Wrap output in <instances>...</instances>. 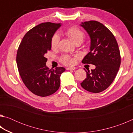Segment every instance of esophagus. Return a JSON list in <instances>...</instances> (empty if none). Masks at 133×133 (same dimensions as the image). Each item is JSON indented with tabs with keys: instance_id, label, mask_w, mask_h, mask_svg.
Wrapping results in <instances>:
<instances>
[{
	"instance_id": "1",
	"label": "esophagus",
	"mask_w": 133,
	"mask_h": 133,
	"mask_svg": "<svg viewBox=\"0 0 133 133\" xmlns=\"http://www.w3.org/2000/svg\"><path fill=\"white\" fill-rule=\"evenodd\" d=\"M76 68L75 67H67L66 69L67 70H75Z\"/></svg>"
}]
</instances>
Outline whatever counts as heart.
I'll return each instance as SVG.
<instances>
[{
    "mask_svg": "<svg viewBox=\"0 0 133 133\" xmlns=\"http://www.w3.org/2000/svg\"><path fill=\"white\" fill-rule=\"evenodd\" d=\"M64 34L68 36L73 42L75 43L77 42H83L85 36L84 33L76 27H70L64 31ZM59 36L58 35H54L51 39L50 45L51 48L55 49L57 48L58 42H59ZM61 62L64 65L71 66L75 64V60L73 57L68 55H64L60 58Z\"/></svg>",
    "mask_w": 133,
    "mask_h": 133,
    "instance_id": "b5f03b06",
    "label": "heart"
}]
</instances>
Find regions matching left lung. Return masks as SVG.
Returning a JSON list of instances; mask_svg holds the SVG:
<instances>
[{
	"label": "left lung",
	"mask_w": 133,
	"mask_h": 133,
	"mask_svg": "<svg viewBox=\"0 0 133 133\" xmlns=\"http://www.w3.org/2000/svg\"><path fill=\"white\" fill-rule=\"evenodd\" d=\"M80 26L91 40L90 52L82 63L96 66L91 71L84 69L87 77L80 84L87 91L98 93L108 88L115 78L121 63L120 50L114 36L102 23L90 21Z\"/></svg>",
	"instance_id": "1"
}]
</instances>
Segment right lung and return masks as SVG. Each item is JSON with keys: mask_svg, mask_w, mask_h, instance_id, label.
<instances>
[{"mask_svg": "<svg viewBox=\"0 0 133 133\" xmlns=\"http://www.w3.org/2000/svg\"><path fill=\"white\" fill-rule=\"evenodd\" d=\"M60 23L46 22L30 29L18 48L16 63L22 80L31 93L46 97L55 93L60 84V76L66 70L57 67L49 69L45 54L51 50V39Z\"/></svg>", "mask_w": 133, "mask_h": 133, "instance_id": "obj_1", "label": "right lung"}]
</instances>
